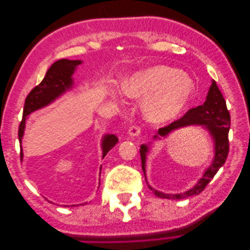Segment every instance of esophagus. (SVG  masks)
I'll use <instances>...</instances> for the list:
<instances>
[{
	"mask_svg": "<svg viewBox=\"0 0 250 250\" xmlns=\"http://www.w3.org/2000/svg\"><path fill=\"white\" fill-rule=\"evenodd\" d=\"M141 128L139 126H131L128 130V134L130 135L131 138H138L141 135Z\"/></svg>",
	"mask_w": 250,
	"mask_h": 250,
	"instance_id": "esophagus-1",
	"label": "esophagus"
}]
</instances>
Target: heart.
Here are the masks:
<instances>
[{
  "label": "heart",
  "mask_w": 250,
  "mask_h": 250,
  "mask_svg": "<svg viewBox=\"0 0 250 250\" xmlns=\"http://www.w3.org/2000/svg\"><path fill=\"white\" fill-rule=\"evenodd\" d=\"M195 82L188 75L168 65H152L132 73L123 83V90L115 97L126 96L141 100L143 117L152 124H164L176 119L193 99Z\"/></svg>",
  "instance_id": "b5f03b06"
}]
</instances>
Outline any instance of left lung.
<instances>
[{"instance_id": "8db88e82", "label": "left lung", "mask_w": 250, "mask_h": 250, "mask_svg": "<svg viewBox=\"0 0 250 250\" xmlns=\"http://www.w3.org/2000/svg\"><path fill=\"white\" fill-rule=\"evenodd\" d=\"M188 126H199L200 128H203V129L208 131L214 144V157L208 167L204 169L202 176L197 181V184L191 188L190 190L184 193H164L155 190V188H153L148 184L146 177V163L147 155L149 154L151 149V143L141 145L140 153L142 158V169L144 171V174H145V179L147 181L149 188L151 191H153L157 197L177 200L200 194L226 161L229 149V131L230 127V116L228 108H226V102L224 98L214 80H211V84L207 95V99L202 105L196 108L190 109L183 118L175 121V122H173L167 127L158 129V133L154 135L153 140L158 141L166 139L172 132L180 129V128Z\"/></svg>"}]
</instances>
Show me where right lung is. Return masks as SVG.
<instances>
[{
  "label": "right lung",
  "instance_id": "add662e5",
  "mask_svg": "<svg viewBox=\"0 0 250 250\" xmlns=\"http://www.w3.org/2000/svg\"><path fill=\"white\" fill-rule=\"evenodd\" d=\"M83 62L82 60H70V59H60L51 65L50 69L47 71L46 76L39 85L35 86L26 98L24 112H22V120L19 128V141L21 147V161L24 158L21 148V140L24 137L26 122L28 120V116L31 115L32 112L42 109L48 106L51 103L56 101L58 98L63 96L66 92H70L74 88V78L73 75L76 72L78 65H80ZM118 143V138L115 134H104L101 141V149H102V158L105 157L111 150L116 146ZM102 166L100 167L101 174ZM86 203V202H85ZM85 203H81L83 206ZM79 206V204H78ZM69 207V206H64ZM72 207H75V204Z\"/></svg>",
  "mask_w": 250,
  "mask_h": 250
}]
</instances>
